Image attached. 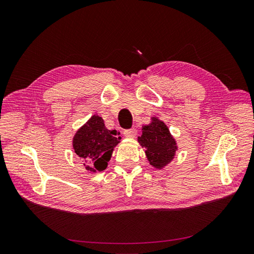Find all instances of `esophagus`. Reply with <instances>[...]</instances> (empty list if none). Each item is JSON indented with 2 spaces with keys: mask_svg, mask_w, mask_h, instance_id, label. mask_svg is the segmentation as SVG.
Listing matches in <instances>:
<instances>
[{
  "mask_svg": "<svg viewBox=\"0 0 254 254\" xmlns=\"http://www.w3.org/2000/svg\"><path fill=\"white\" fill-rule=\"evenodd\" d=\"M136 129L135 128H131V129H128V130H124V135L127 137H135L136 136Z\"/></svg>",
  "mask_w": 254,
  "mask_h": 254,
  "instance_id": "esophagus-1",
  "label": "esophagus"
}]
</instances>
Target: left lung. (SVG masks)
Returning a JSON list of instances; mask_svg holds the SVG:
<instances>
[{
    "mask_svg": "<svg viewBox=\"0 0 254 254\" xmlns=\"http://www.w3.org/2000/svg\"><path fill=\"white\" fill-rule=\"evenodd\" d=\"M137 142L145 148L149 164L159 170L172 162L178 149L170 129L156 117L151 118L150 124L142 127V135L137 137Z\"/></svg>",
    "mask_w": 254,
    "mask_h": 254,
    "instance_id": "obj_1",
    "label": "left lung"
}]
</instances>
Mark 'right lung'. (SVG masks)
Returning <instances> with one entry per match:
<instances>
[{"label":"right lung","instance_id":"right-lung-1","mask_svg":"<svg viewBox=\"0 0 254 254\" xmlns=\"http://www.w3.org/2000/svg\"><path fill=\"white\" fill-rule=\"evenodd\" d=\"M119 134L117 130L107 129L104 120L97 114L76 131L73 148L87 171L96 173L106 170L114 147L120 143Z\"/></svg>","mask_w":254,"mask_h":254}]
</instances>
